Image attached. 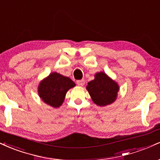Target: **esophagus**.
Returning a JSON list of instances; mask_svg holds the SVG:
<instances>
[{"mask_svg": "<svg viewBox=\"0 0 160 160\" xmlns=\"http://www.w3.org/2000/svg\"><path fill=\"white\" fill-rule=\"evenodd\" d=\"M77 84L80 86H83L84 85H85V80H78V81H77Z\"/></svg>", "mask_w": 160, "mask_h": 160, "instance_id": "34e87169", "label": "esophagus"}]
</instances>
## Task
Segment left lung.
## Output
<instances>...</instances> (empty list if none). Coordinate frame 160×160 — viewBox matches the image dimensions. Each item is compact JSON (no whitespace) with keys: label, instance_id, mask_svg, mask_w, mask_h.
I'll return each instance as SVG.
<instances>
[{"label":"left lung","instance_id":"1","mask_svg":"<svg viewBox=\"0 0 160 160\" xmlns=\"http://www.w3.org/2000/svg\"><path fill=\"white\" fill-rule=\"evenodd\" d=\"M86 88L94 103L101 107L113 103L119 90L118 84L103 72L97 73Z\"/></svg>","mask_w":160,"mask_h":160}]
</instances>
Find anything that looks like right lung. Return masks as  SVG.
Instances as JSON below:
<instances>
[{
  "label": "right lung",
  "mask_w": 160,
  "mask_h": 160,
  "mask_svg": "<svg viewBox=\"0 0 160 160\" xmlns=\"http://www.w3.org/2000/svg\"><path fill=\"white\" fill-rule=\"evenodd\" d=\"M74 86L69 78L53 72L40 82L38 95L45 103L56 108L62 105L66 92Z\"/></svg>",
  "instance_id": "1"
}]
</instances>
